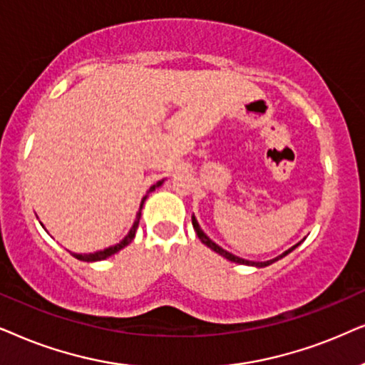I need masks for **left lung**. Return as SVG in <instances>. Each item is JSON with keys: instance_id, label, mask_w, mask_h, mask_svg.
I'll use <instances>...</instances> for the list:
<instances>
[{"instance_id": "1", "label": "left lung", "mask_w": 365, "mask_h": 365, "mask_svg": "<svg viewBox=\"0 0 365 365\" xmlns=\"http://www.w3.org/2000/svg\"><path fill=\"white\" fill-rule=\"evenodd\" d=\"M192 225H193V228H195V232H197V235H198V239L202 240V244H205L208 249H212L213 252H217L218 255H222L223 259H227V260H230V262H235V264H244V265H252V267H267V265H270V264H274V262H277V260H280L282 257H285L287 254H290V252H292L295 247H299L300 245V242L299 244H295L294 247H290L289 250H285L284 254L282 255H279V257H275V259H272V260H267V262H252V260H245V259H240V257H237V255H233V254H230V252H227L225 249H222L220 245H217L215 242L213 240H210V237H207V233L202 230L200 228V225H198V222H197V218H195V215H192Z\"/></svg>"}]
</instances>
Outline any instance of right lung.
<instances>
[{"label": "right lung", "mask_w": 365, "mask_h": 365, "mask_svg": "<svg viewBox=\"0 0 365 365\" xmlns=\"http://www.w3.org/2000/svg\"><path fill=\"white\" fill-rule=\"evenodd\" d=\"M163 182H165V180H160V182L155 183V185L150 187L148 193H150V192H153L155 188L162 185ZM147 197H148V195H145V197L142 198V203H140V210L137 212V218H135V222H133L132 228H130V232L126 233L123 240L118 242V244H116V245H111V247H108V249H103V250H98V252H95V254H73V252H71V255H73V257H76L78 260H83V262H98V260H105V259H108V257L115 255L116 252H120L121 249H123V247L128 245L130 242L133 240V237H135V232H137V228H138L140 217H142V208H143V203H145V200H147ZM40 223H41V222H40ZM41 225H43V223H41ZM43 228H45V227H43Z\"/></svg>", "instance_id": "right-lung-1"}]
</instances>
